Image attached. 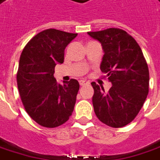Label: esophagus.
<instances>
[{
  "instance_id": "esophagus-1",
  "label": "esophagus",
  "mask_w": 160,
  "mask_h": 160,
  "mask_svg": "<svg viewBox=\"0 0 160 160\" xmlns=\"http://www.w3.org/2000/svg\"><path fill=\"white\" fill-rule=\"evenodd\" d=\"M79 83H80L81 86H83V85H87L90 82H88V81H86V80H80V81H79Z\"/></svg>"
}]
</instances>
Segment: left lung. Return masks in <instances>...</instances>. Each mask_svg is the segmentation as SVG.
Segmentation results:
<instances>
[{"label":"left lung","mask_w":160,"mask_h":160,"mask_svg":"<svg viewBox=\"0 0 160 160\" xmlns=\"http://www.w3.org/2000/svg\"><path fill=\"white\" fill-rule=\"evenodd\" d=\"M88 34L102 45L100 69L112 82L108 92L92 82L94 112L100 122L112 128L130 123L138 114L149 92V68L142 49L127 32L109 28Z\"/></svg>","instance_id":"obj_1"}]
</instances>
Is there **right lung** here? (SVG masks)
Instances as JSON below:
<instances>
[{
    "label": "right lung",
    "instance_id": "right-lung-1",
    "mask_svg": "<svg viewBox=\"0 0 160 160\" xmlns=\"http://www.w3.org/2000/svg\"><path fill=\"white\" fill-rule=\"evenodd\" d=\"M78 33L55 29L42 31L22 49L17 73L18 87L25 111L40 126L56 128L72 114L79 82L58 84L54 67L64 62V50Z\"/></svg>",
    "mask_w": 160,
    "mask_h": 160
}]
</instances>
